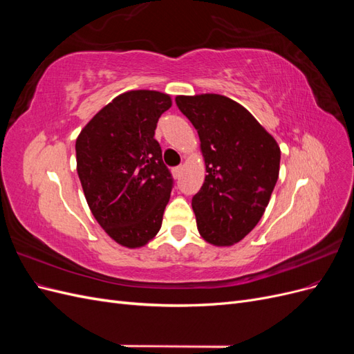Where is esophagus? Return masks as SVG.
<instances>
[{
	"mask_svg": "<svg viewBox=\"0 0 354 354\" xmlns=\"http://www.w3.org/2000/svg\"><path fill=\"white\" fill-rule=\"evenodd\" d=\"M180 173H181V167H174V168H173V176H174V178L180 177Z\"/></svg>",
	"mask_w": 354,
	"mask_h": 354,
	"instance_id": "34e87169",
	"label": "esophagus"
}]
</instances>
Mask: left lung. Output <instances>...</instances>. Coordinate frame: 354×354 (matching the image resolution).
I'll use <instances>...</instances> for the list:
<instances>
[{
    "label": "left lung",
    "instance_id": "8db88e82",
    "mask_svg": "<svg viewBox=\"0 0 354 354\" xmlns=\"http://www.w3.org/2000/svg\"><path fill=\"white\" fill-rule=\"evenodd\" d=\"M176 103L196 128L208 173L192 198L198 230L212 245L236 243L263 217L279 177L281 149L229 97L177 95Z\"/></svg>",
    "mask_w": 354,
    "mask_h": 354
}]
</instances>
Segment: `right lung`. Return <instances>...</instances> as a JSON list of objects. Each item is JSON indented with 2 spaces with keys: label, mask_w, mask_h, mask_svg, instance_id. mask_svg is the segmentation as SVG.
Here are the masks:
<instances>
[{
  "label": "right lung",
  "mask_w": 354,
  "mask_h": 354,
  "mask_svg": "<svg viewBox=\"0 0 354 354\" xmlns=\"http://www.w3.org/2000/svg\"><path fill=\"white\" fill-rule=\"evenodd\" d=\"M168 94L136 90L118 95L77 138V171L94 218L127 248L159 232L174 178L155 138Z\"/></svg>",
  "instance_id": "right-lung-1"
}]
</instances>
